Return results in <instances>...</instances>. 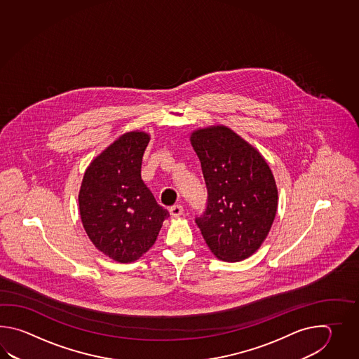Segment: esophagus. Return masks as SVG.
Here are the masks:
<instances>
[{
    "label": "esophagus",
    "instance_id": "obj_1",
    "mask_svg": "<svg viewBox=\"0 0 359 359\" xmlns=\"http://www.w3.org/2000/svg\"><path fill=\"white\" fill-rule=\"evenodd\" d=\"M169 212L172 217H180L183 214V206L181 204H176V205L170 206Z\"/></svg>",
    "mask_w": 359,
    "mask_h": 359
}]
</instances>
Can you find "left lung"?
Listing matches in <instances>:
<instances>
[{"label": "left lung", "mask_w": 359, "mask_h": 359, "mask_svg": "<svg viewBox=\"0 0 359 359\" xmlns=\"http://www.w3.org/2000/svg\"><path fill=\"white\" fill-rule=\"evenodd\" d=\"M208 190L203 214L195 218L217 258L240 262L259 249L277 212L275 178L263 159L227 127L192 133Z\"/></svg>", "instance_id": "8db88e82"}]
</instances>
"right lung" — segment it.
Listing matches in <instances>:
<instances>
[{"mask_svg":"<svg viewBox=\"0 0 359 359\" xmlns=\"http://www.w3.org/2000/svg\"><path fill=\"white\" fill-rule=\"evenodd\" d=\"M150 137L130 132L92 161L79 191V212L93 245L109 258L130 263L153 246L169 212L141 178Z\"/></svg>","mask_w":359,"mask_h":359,"instance_id":"obj_1","label":"right lung"}]
</instances>
